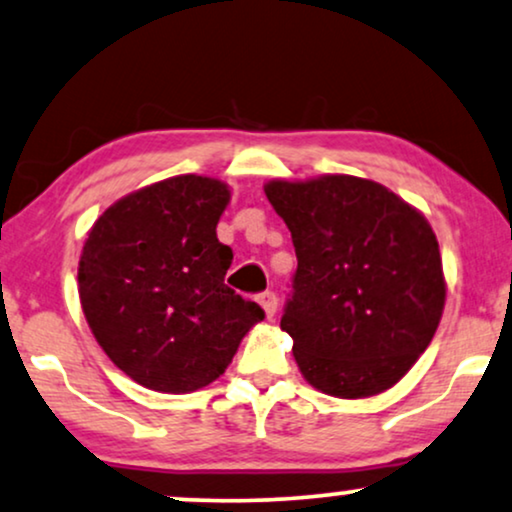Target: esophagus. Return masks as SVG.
I'll use <instances>...</instances> for the list:
<instances>
[{"instance_id": "34e87169", "label": "esophagus", "mask_w": 512, "mask_h": 512, "mask_svg": "<svg viewBox=\"0 0 512 512\" xmlns=\"http://www.w3.org/2000/svg\"><path fill=\"white\" fill-rule=\"evenodd\" d=\"M257 302H260V306L264 309V313H267V318H274L276 316V309H278V297L276 292H262L260 297H257Z\"/></svg>"}]
</instances>
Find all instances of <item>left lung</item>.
I'll list each match as a JSON object with an SVG mask.
<instances>
[{
  "label": "left lung",
  "instance_id": "left-lung-1",
  "mask_svg": "<svg viewBox=\"0 0 512 512\" xmlns=\"http://www.w3.org/2000/svg\"><path fill=\"white\" fill-rule=\"evenodd\" d=\"M297 271L281 330L299 372L335 398H370L410 372L445 309L431 224L391 189L353 175L271 180Z\"/></svg>",
  "mask_w": 512,
  "mask_h": 512
}]
</instances>
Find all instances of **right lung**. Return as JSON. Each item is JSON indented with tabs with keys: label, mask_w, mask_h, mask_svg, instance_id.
<instances>
[{
	"label": "right lung",
	"mask_w": 512,
	"mask_h": 512,
	"mask_svg": "<svg viewBox=\"0 0 512 512\" xmlns=\"http://www.w3.org/2000/svg\"><path fill=\"white\" fill-rule=\"evenodd\" d=\"M229 199L215 177H168L112 203L88 231L81 309L95 342L140 386H208L264 318L224 285L234 252L215 229Z\"/></svg>",
	"instance_id": "1"
}]
</instances>
